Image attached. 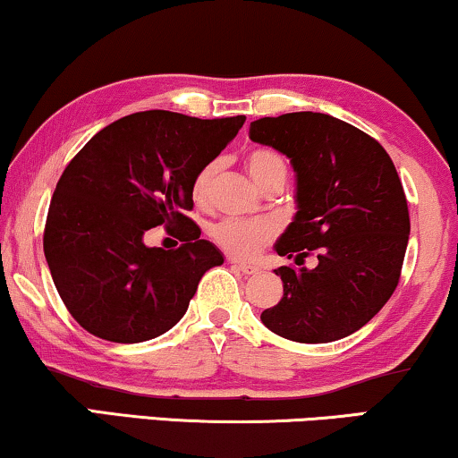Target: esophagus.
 I'll list each match as a JSON object with an SVG mask.
<instances>
[{
  "instance_id": "esophagus-1",
  "label": "esophagus",
  "mask_w": 458,
  "mask_h": 458,
  "mask_svg": "<svg viewBox=\"0 0 458 458\" xmlns=\"http://www.w3.org/2000/svg\"><path fill=\"white\" fill-rule=\"evenodd\" d=\"M231 267L237 269L243 276H257L259 273V267L257 265H250V263H240V260H231Z\"/></svg>"
}]
</instances>
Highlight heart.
<instances>
[{
    "label": "heart",
    "mask_w": 458,
    "mask_h": 458,
    "mask_svg": "<svg viewBox=\"0 0 458 458\" xmlns=\"http://www.w3.org/2000/svg\"><path fill=\"white\" fill-rule=\"evenodd\" d=\"M221 168V159H212L195 174L193 199L199 206H208L212 201ZM246 168L250 172L252 181L263 191H271L276 187L282 189L286 185L288 162L280 151L271 149V147H257V149L248 151ZM210 235L216 246L223 252H227L229 257L252 259L260 248H265L273 240L276 229L265 221H233V218H227V221L216 223L210 229Z\"/></svg>",
    "instance_id": "b5f03b06"
}]
</instances>
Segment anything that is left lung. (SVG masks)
Listing matches in <instances>:
<instances>
[{"label": "left lung", "instance_id": "8db88e82", "mask_svg": "<svg viewBox=\"0 0 458 458\" xmlns=\"http://www.w3.org/2000/svg\"><path fill=\"white\" fill-rule=\"evenodd\" d=\"M250 139L284 153L296 172V215L276 243L296 265L280 267L277 305L260 313L276 335L330 343L381 311L400 282L411 235L403 187L381 142L326 113L260 117Z\"/></svg>", "mask_w": 458, "mask_h": 458}]
</instances>
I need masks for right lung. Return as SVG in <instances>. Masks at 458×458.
I'll use <instances>...</instances> for the list:
<instances>
[{"label": "right lung", "mask_w": 458, "mask_h": 458, "mask_svg": "<svg viewBox=\"0 0 458 458\" xmlns=\"http://www.w3.org/2000/svg\"><path fill=\"white\" fill-rule=\"evenodd\" d=\"M243 115L199 120L140 111L94 134L52 195L44 254L64 307L111 343H142L185 316L201 276L223 265L212 242L182 215L193 178L235 139ZM157 224L176 226V251L144 246Z\"/></svg>", "instance_id": "1"}]
</instances>
